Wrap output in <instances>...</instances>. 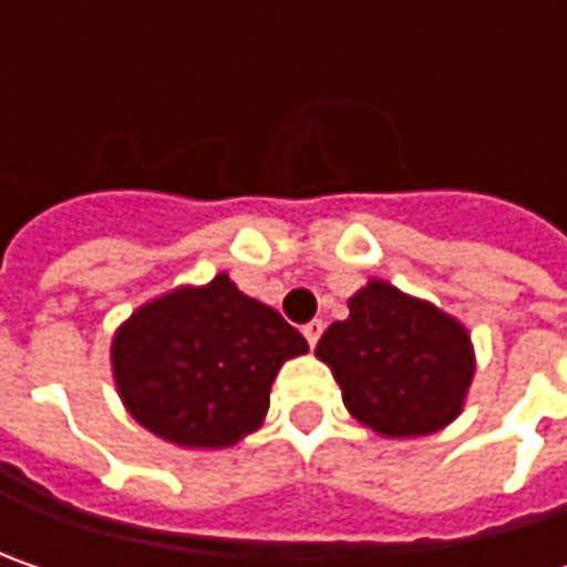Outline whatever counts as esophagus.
Here are the masks:
<instances>
[{"mask_svg": "<svg viewBox=\"0 0 567 567\" xmlns=\"http://www.w3.org/2000/svg\"><path fill=\"white\" fill-rule=\"evenodd\" d=\"M321 328H324L321 321H309V324L302 328V334H306V340H309V347H316L318 343V338H321Z\"/></svg>", "mask_w": 567, "mask_h": 567, "instance_id": "34e87169", "label": "esophagus"}]
</instances>
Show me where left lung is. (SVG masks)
Instances as JSON below:
<instances>
[{
	"mask_svg": "<svg viewBox=\"0 0 567 567\" xmlns=\"http://www.w3.org/2000/svg\"><path fill=\"white\" fill-rule=\"evenodd\" d=\"M316 357L353 420L384 439H420L454 423L476 372L470 331L439 306L372 277L347 299Z\"/></svg>",
	"mask_w": 567,
	"mask_h": 567,
	"instance_id": "left-lung-1",
	"label": "left lung"
}]
</instances>
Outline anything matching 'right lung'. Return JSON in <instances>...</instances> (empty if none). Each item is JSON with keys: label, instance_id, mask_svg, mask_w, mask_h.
<instances>
[{"label": "right lung", "instance_id": "add662e5", "mask_svg": "<svg viewBox=\"0 0 567 567\" xmlns=\"http://www.w3.org/2000/svg\"><path fill=\"white\" fill-rule=\"evenodd\" d=\"M309 350L284 316L229 274L138 306L110 365L135 423L176 447H229L265 423L280 365Z\"/></svg>", "mask_w": 567, "mask_h": 567}]
</instances>
